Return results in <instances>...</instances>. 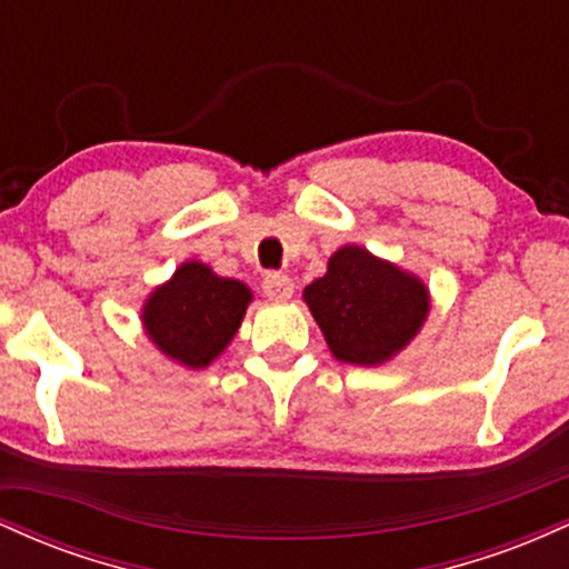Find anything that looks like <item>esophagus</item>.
Returning <instances> with one entry per match:
<instances>
[{
	"instance_id": "obj_1",
	"label": "esophagus",
	"mask_w": 569,
	"mask_h": 569,
	"mask_svg": "<svg viewBox=\"0 0 569 569\" xmlns=\"http://www.w3.org/2000/svg\"><path fill=\"white\" fill-rule=\"evenodd\" d=\"M262 289H264V297L272 299V302H289V299L293 297L291 278L280 276V272H270V276L264 278Z\"/></svg>"
}]
</instances>
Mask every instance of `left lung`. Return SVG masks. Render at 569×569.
I'll return each instance as SVG.
<instances>
[{
    "label": "left lung",
    "instance_id": "1",
    "mask_svg": "<svg viewBox=\"0 0 569 569\" xmlns=\"http://www.w3.org/2000/svg\"><path fill=\"white\" fill-rule=\"evenodd\" d=\"M331 356L352 367H382L420 335L430 316L426 280L363 246L337 248L326 276L302 291Z\"/></svg>",
    "mask_w": 569,
    "mask_h": 569
}]
</instances>
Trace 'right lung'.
<instances>
[{
  "label": "right lung",
  "mask_w": 569,
  "mask_h": 569,
  "mask_svg": "<svg viewBox=\"0 0 569 569\" xmlns=\"http://www.w3.org/2000/svg\"><path fill=\"white\" fill-rule=\"evenodd\" d=\"M253 293L243 280L221 278L187 259L141 305V326L162 356L184 369H206L227 350Z\"/></svg>",
  "instance_id": "1"
}]
</instances>
